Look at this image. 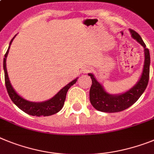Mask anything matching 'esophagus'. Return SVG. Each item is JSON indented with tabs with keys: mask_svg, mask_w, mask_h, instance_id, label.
I'll return each mask as SVG.
<instances>
[{
	"mask_svg": "<svg viewBox=\"0 0 154 154\" xmlns=\"http://www.w3.org/2000/svg\"><path fill=\"white\" fill-rule=\"evenodd\" d=\"M90 69H91V68H90V67L86 66V67H84V68H82V72H83L84 73H87V72H90Z\"/></svg>",
	"mask_w": 154,
	"mask_h": 154,
	"instance_id": "34e87169",
	"label": "esophagus"
}]
</instances>
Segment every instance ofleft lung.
Returning a JSON list of instances; mask_svg holds the SVG:
<instances>
[{"label":"left lung","mask_w":154,"mask_h":154,"mask_svg":"<svg viewBox=\"0 0 154 154\" xmlns=\"http://www.w3.org/2000/svg\"><path fill=\"white\" fill-rule=\"evenodd\" d=\"M132 37L140 43L144 48V64L143 72L140 79L133 86L125 93L120 94H111L107 93L103 86L97 81L94 75L89 73L92 79V86L90 90V100L93 107L99 111L107 113H115L124 111L135 103L145 91L149 82L150 56L148 48L142 39L139 33L132 29H129Z\"/></svg>","instance_id":"left-lung-1"}]
</instances>
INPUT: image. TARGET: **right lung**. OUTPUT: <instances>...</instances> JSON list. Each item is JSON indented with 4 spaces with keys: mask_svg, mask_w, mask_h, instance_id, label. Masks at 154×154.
<instances>
[{
    "mask_svg": "<svg viewBox=\"0 0 154 154\" xmlns=\"http://www.w3.org/2000/svg\"><path fill=\"white\" fill-rule=\"evenodd\" d=\"M15 36H16V35L12 38V39L9 43L8 49L7 52L5 55L3 63L4 71H5V86L7 88V91L8 93L9 97H10L13 103L16 105L18 108L21 109L22 111H24L25 113L29 115L45 117L54 115L62 109L68 89L75 83L78 78L75 79L74 80H72V82L67 84L66 86H64L57 94H55L52 98L47 100L43 101V102H32V101L24 99L20 95H18L17 92L14 90L13 86H11V82H10L8 78V75L7 68H6V60H7L9 49H10V46H11L13 39H14Z\"/></svg>",
    "mask_w": 154,
    "mask_h": 154,
    "instance_id": "obj_1",
    "label": "right lung"
}]
</instances>
